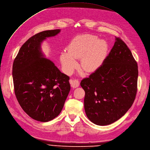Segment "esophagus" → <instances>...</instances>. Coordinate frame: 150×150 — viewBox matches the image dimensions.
<instances>
[{
    "label": "esophagus",
    "mask_w": 150,
    "mask_h": 150,
    "mask_svg": "<svg viewBox=\"0 0 150 150\" xmlns=\"http://www.w3.org/2000/svg\"><path fill=\"white\" fill-rule=\"evenodd\" d=\"M70 83L71 84V86L74 88H77L79 87V85H80V81L76 80V79H71L70 80Z\"/></svg>",
    "instance_id": "1"
}]
</instances>
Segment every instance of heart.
Returning <instances> with one entry per match:
<instances>
[{"instance_id": "heart-1", "label": "heart", "mask_w": 150, "mask_h": 150, "mask_svg": "<svg viewBox=\"0 0 150 150\" xmlns=\"http://www.w3.org/2000/svg\"><path fill=\"white\" fill-rule=\"evenodd\" d=\"M89 34L76 36L71 42L68 52H62L61 61L66 73H70L76 67L75 59L81 57L82 68L87 71L98 68L102 62L107 49V43Z\"/></svg>"}]
</instances>
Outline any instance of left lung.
I'll use <instances>...</instances> for the list:
<instances>
[{
    "instance_id": "obj_1",
    "label": "left lung",
    "mask_w": 150,
    "mask_h": 150,
    "mask_svg": "<svg viewBox=\"0 0 150 150\" xmlns=\"http://www.w3.org/2000/svg\"><path fill=\"white\" fill-rule=\"evenodd\" d=\"M102 64L80 85L88 119L106 126L120 119L131 107L137 91L138 66L131 50L120 37Z\"/></svg>"
}]
</instances>
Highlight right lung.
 I'll return each mask as SVG.
<instances>
[{
  "instance_id": "right-lung-1",
  "label": "right lung",
  "mask_w": 150,
  "mask_h": 150,
  "mask_svg": "<svg viewBox=\"0 0 150 150\" xmlns=\"http://www.w3.org/2000/svg\"><path fill=\"white\" fill-rule=\"evenodd\" d=\"M60 29L33 35L19 50L13 64V80L17 100L30 118L48 122L59 115L70 90V78L43 57L40 45Z\"/></svg>"
}]
</instances>
